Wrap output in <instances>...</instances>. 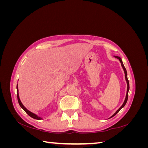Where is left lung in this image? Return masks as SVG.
<instances>
[{"mask_svg": "<svg viewBox=\"0 0 148 148\" xmlns=\"http://www.w3.org/2000/svg\"><path fill=\"white\" fill-rule=\"evenodd\" d=\"M115 58H117V59L120 60V63H121V65H122V68H123V70H124V73H125V79H126V81H127V95H126V97H125V101H124V102L123 103V104L122 105V106H121L120 108L115 112V113L113 115H112L111 117H110V118L111 117H114V115H115L116 114H117L119 112L120 110V109H122V108H123V107L125 106V104H126V103H127V100H128V91H129V89H130V86H129V82H128V78H127V70H126V69H125V67L124 66V65H123V62H122V59H121V58L120 57H118V56H115Z\"/></svg>", "mask_w": 148, "mask_h": 148, "instance_id": "1", "label": "left lung"}]
</instances>
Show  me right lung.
Returning <instances> with one entry per match:
<instances>
[{
	"label": "right lung",
	"mask_w": 148,
	"mask_h": 148,
	"mask_svg": "<svg viewBox=\"0 0 148 148\" xmlns=\"http://www.w3.org/2000/svg\"><path fill=\"white\" fill-rule=\"evenodd\" d=\"M16 89H17V98H18V101L19 105L20 106V107H21V108L23 109L26 112V113L29 116H30L31 117H32V118H33V119H36V120H41V119H42L41 117H39V116H38L37 115H36V114H34V113L31 112H30L29 110H28L27 109H26V107L23 105V104H22L21 101H20V97H19L18 89V84H17V86H16Z\"/></svg>",
	"instance_id": "right-lung-1"
}]
</instances>
